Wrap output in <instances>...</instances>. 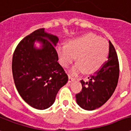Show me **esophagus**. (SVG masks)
I'll use <instances>...</instances> for the list:
<instances>
[{
    "instance_id": "esophagus-1",
    "label": "esophagus",
    "mask_w": 131,
    "mask_h": 131,
    "mask_svg": "<svg viewBox=\"0 0 131 131\" xmlns=\"http://www.w3.org/2000/svg\"><path fill=\"white\" fill-rule=\"evenodd\" d=\"M74 80H75V78H73L71 75H69V83H71V82H73Z\"/></svg>"
}]
</instances>
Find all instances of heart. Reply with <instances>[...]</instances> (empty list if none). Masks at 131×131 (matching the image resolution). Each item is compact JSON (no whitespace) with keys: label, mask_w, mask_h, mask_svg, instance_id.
<instances>
[{"label":"heart","mask_w":131,"mask_h":131,"mask_svg":"<svg viewBox=\"0 0 131 131\" xmlns=\"http://www.w3.org/2000/svg\"><path fill=\"white\" fill-rule=\"evenodd\" d=\"M59 62L64 67L72 64L75 56L78 62L71 69L73 74L94 73L99 70L109 53V46L104 39L92 33H88L72 39L67 45H60L56 48Z\"/></svg>","instance_id":"obj_1"}]
</instances>
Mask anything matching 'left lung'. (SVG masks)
I'll list each match as a JSON object with an SVG mask.
<instances>
[{
  "label": "left lung",
  "instance_id": "left-lung-1",
  "mask_svg": "<svg viewBox=\"0 0 131 131\" xmlns=\"http://www.w3.org/2000/svg\"><path fill=\"white\" fill-rule=\"evenodd\" d=\"M119 64L117 52L109 41L108 60L102 67L88 77L80 80L82 91L75 95L76 102L86 110H94L102 106L112 95L118 83Z\"/></svg>",
  "mask_w": 131,
  "mask_h": 131
}]
</instances>
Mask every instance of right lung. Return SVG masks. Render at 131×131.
Here are the masks:
<instances>
[{
    "label": "right lung",
    "mask_w": 131,
    "mask_h": 131,
    "mask_svg": "<svg viewBox=\"0 0 131 131\" xmlns=\"http://www.w3.org/2000/svg\"><path fill=\"white\" fill-rule=\"evenodd\" d=\"M57 36L40 28L26 36L16 46L12 58V74L16 90L31 107L45 110L55 102L68 75L58 63L55 46ZM35 41L41 48L34 46Z\"/></svg>",
    "instance_id": "right-lung-1"
}]
</instances>
